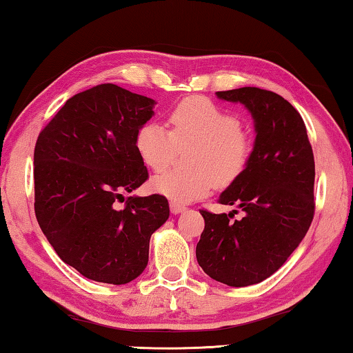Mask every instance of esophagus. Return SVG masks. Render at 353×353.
Returning a JSON list of instances; mask_svg holds the SVG:
<instances>
[{"mask_svg": "<svg viewBox=\"0 0 353 353\" xmlns=\"http://www.w3.org/2000/svg\"><path fill=\"white\" fill-rule=\"evenodd\" d=\"M170 208H171V213L172 214H179V213L185 212V207L182 204H177V202H171Z\"/></svg>", "mask_w": 353, "mask_h": 353, "instance_id": "1", "label": "esophagus"}]
</instances>
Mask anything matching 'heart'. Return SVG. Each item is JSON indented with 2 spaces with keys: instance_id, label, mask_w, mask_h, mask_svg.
Instances as JSON below:
<instances>
[{
  "instance_id": "1",
  "label": "heart",
  "mask_w": 353,
  "mask_h": 353,
  "mask_svg": "<svg viewBox=\"0 0 353 353\" xmlns=\"http://www.w3.org/2000/svg\"><path fill=\"white\" fill-rule=\"evenodd\" d=\"M171 132L149 121L139 129L135 148L149 170L163 171L179 151L188 149L187 171H166L152 179L155 193L177 204L204 198L216 187H227L241 174L252 152V139L240 118L201 97L183 99L170 115Z\"/></svg>"
}]
</instances>
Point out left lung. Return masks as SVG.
I'll list each match as a JSON object with an SVG mask.
<instances>
[{
	"label": "left lung",
	"mask_w": 353,
	"mask_h": 353,
	"mask_svg": "<svg viewBox=\"0 0 353 353\" xmlns=\"http://www.w3.org/2000/svg\"><path fill=\"white\" fill-rule=\"evenodd\" d=\"M246 107L255 141L246 168L219 202L244 216L202 210L204 232L196 259L207 276L229 286H249L272 276L310 229L314 214V157L302 117L288 101L256 87L216 92Z\"/></svg>",
	"instance_id": "obj_1"
}]
</instances>
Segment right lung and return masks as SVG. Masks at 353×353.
Masks as SVG:
<instances>
[{
  "label": "right lung",
  "instance_id": "right-lung-1",
  "mask_svg": "<svg viewBox=\"0 0 353 353\" xmlns=\"http://www.w3.org/2000/svg\"><path fill=\"white\" fill-rule=\"evenodd\" d=\"M154 99L101 83L74 94L34 149L35 216L62 261L94 282L124 285L145 271L149 240L170 218L165 196H129L148 179L135 148Z\"/></svg>",
  "mask_w": 353,
  "mask_h": 353
}]
</instances>
